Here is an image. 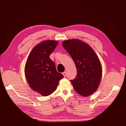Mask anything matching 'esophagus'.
Returning <instances> with one entry per match:
<instances>
[{
  "label": "esophagus",
  "mask_w": 126,
  "mask_h": 126,
  "mask_svg": "<svg viewBox=\"0 0 126 126\" xmlns=\"http://www.w3.org/2000/svg\"><path fill=\"white\" fill-rule=\"evenodd\" d=\"M63 76H64V77H66V72H63Z\"/></svg>",
  "instance_id": "34e87169"
}]
</instances>
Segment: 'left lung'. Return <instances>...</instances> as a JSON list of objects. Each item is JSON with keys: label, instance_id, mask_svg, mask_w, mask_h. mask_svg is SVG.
Segmentation results:
<instances>
[{"label": "left lung", "instance_id": "obj_1", "mask_svg": "<svg viewBox=\"0 0 126 126\" xmlns=\"http://www.w3.org/2000/svg\"><path fill=\"white\" fill-rule=\"evenodd\" d=\"M63 47L74 61L77 77L70 80L75 90L83 96L96 91L102 77V67L97 54L90 46L78 39L63 41Z\"/></svg>", "mask_w": 126, "mask_h": 126}]
</instances>
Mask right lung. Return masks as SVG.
<instances>
[{"label": "right lung", "mask_w": 126, "mask_h": 126, "mask_svg": "<svg viewBox=\"0 0 126 126\" xmlns=\"http://www.w3.org/2000/svg\"><path fill=\"white\" fill-rule=\"evenodd\" d=\"M58 42L54 40L42 41L32 49L25 66V74L29 86L43 96L55 91L59 81L63 78L57 72L54 63L49 56Z\"/></svg>", "instance_id": "add662e5"}]
</instances>
